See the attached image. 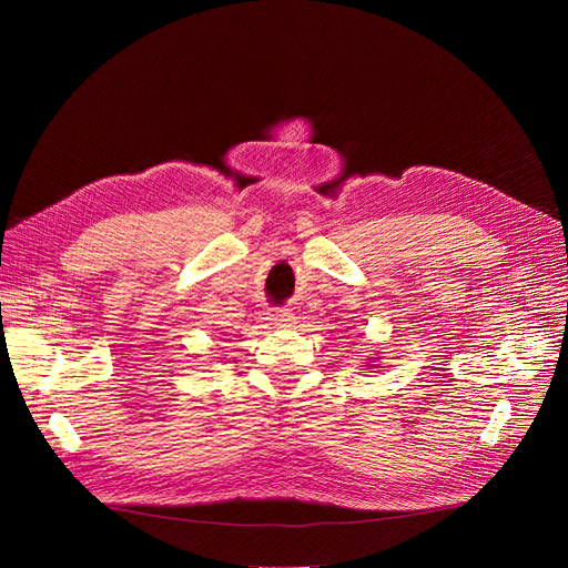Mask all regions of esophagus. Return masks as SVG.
Here are the masks:
<instances>
[{"instance_id":"1","label":"esophagus","mask_w":568,"mask_h":568,"mask_svg":"<svg viewBox=\"0 0 568 568\" xmlns=\"http://www.w3.org/2000/svg\"><path fill=\"white\" fill-rule=\"evenodd\" d=\"M268 320H272V322L278 324V326H292V322H294V317H292L290 311H272V315H268Z\"/></svg>"}]
</instances>
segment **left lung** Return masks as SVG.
I'll list each match as a JSON object with an SVG mask.
<instances>
[{
	"mask_svg": "<svg viewBox=\"0 0 568 568\" xmlns=\"http://www.w3.org/2000/svg\"><path fill=\"white\" fill-rule=\"evenodd\" d=\"M368 359H371V364H368V366H371V368H377V364H375V362L379 359V356H368Z\"/></svg>",
	"mask_w": 568,
	"mask_h": 568,
	"instance_id": "obj_1",
	"label": "left lung"
}]
</instances>
